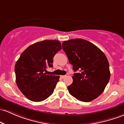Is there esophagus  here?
Wrapping results in <instances>:
<instances>
[{
	"instance_id": "obj_1",
	"label": "esophagus",
	"mask_w": 124,
	"mask_h": 124,
	"mask_svg": "<svg viewBox=\"0 0 124 124\" xmlns=\"http://www.w3.org/2000/svg\"><path fill=\"white\" fill-rule=\"evenodd\" d=\"M66 77V75H62V76H61V77L62 78H65Z\"/></svg>"
}]
</instances>
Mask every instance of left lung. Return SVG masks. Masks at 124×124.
I'll return each instance as SVG.
<instances>
[{"label":"left lung","instance_id":"left-lung-1","mask_svg":"<svg viewBox=\"0 0 124 124\" xmlns=\"http://www.w3.org/2000/svg\"><path fill=\"white\" fill-rule=\"evenodd\" d=\"M62 49L73 66V82L68 86L69 93L78 100L89 102L104 92L110 79L109 65L101 50L83 39L62 43Z\"/></svg>","mask_w":124,"mask_h":124}]
</instances>
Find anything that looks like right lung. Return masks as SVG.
Returning a JSON list of instances; mask_svg holds the SVG:
<instances>
[{
  "label": "right lung",
  "mask_w": 124,
  "mask_h": 124,
  "mask_svg": "<svg viewBox=\"0 0 124 124\" xmlns=\"http://www.w3.org/2000/svg\"><path fill=\"white\" fill-rule=\"evenodd\" d=\"M61 48L58 40H45L31 45L22 53L15 66L16 82L28 100L40 102L53 93L60 77L45 72L52 67L54 56Z\"/></svg>",
  "instance_id": "right-lung-1"
}]
</instances>
